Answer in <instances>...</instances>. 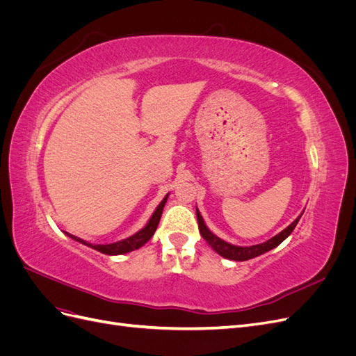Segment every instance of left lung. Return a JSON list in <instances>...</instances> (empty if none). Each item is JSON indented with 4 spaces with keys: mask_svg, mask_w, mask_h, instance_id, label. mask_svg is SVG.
Here are the masks:
<instances>
[{
    "mask_svg": "<svg viewBox=\"0 0 356 356\" xmlns=\"http://www.w3.org/2000/svg\"><path fill=\"white\" fill-rule=\"evenodd\" d=\"M196 215H197V222H199V232L202 234V238L207 241V243L212 248V250L220 254L221 257L224 258H229V260H234V261H246V260H251V258H255L258 255H261L267 251L273 250V248H276L277 245H281L288 236L293 233V230L296 229V225L300 220V217L291 222L288 227L285 230H282L281 233H277L276 236H273L272 239H268L267 242H263V243H258V245H252V246H236V245H232L229 242H224L222 239L217 238L208 227L207 224H204L203 218L200 212L197 211L196 208Z\"/></svg>",
    "mask_w": 356,
    "mask_h": 356,
    "instance_id": "8db88e82",
    "label": "left lung"
}]
</instances>
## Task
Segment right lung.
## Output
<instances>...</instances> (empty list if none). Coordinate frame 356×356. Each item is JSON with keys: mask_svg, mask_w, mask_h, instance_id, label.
Instances as JSON below:
<instances>
[{"mask_svg": "<svg viewBox=\"0 0 356 356\" xmlns=\"http://www.w3.org/2000/svg\"><path fill=\"white\" fill-rule=\"evenodd\" d=\"M168 196H165V199L160 202L159 207L156 208L154 213L152 215V218H149V221L147 222L145 227L143 230H139L138 233L132 234L131 238L127 239H123V241H118V242H114V243H106V245H92V243H88L86 241L80 239V238H75V236L67 233L71 239L77 241L83 245H88L90 248H93V250L99 251L102 254H106V255H120V254H126V252H131L134 250H138V248H141L144 243H147L149 239H152V236L154 234L157 225H159V221H160V217H161V212H163V208H165V203L168 200Z\"/></svg>", "mask_w": 356, "mask_h": 356, "instance_id": "obj_1", "label": "right lung"}]
</instances>
